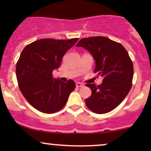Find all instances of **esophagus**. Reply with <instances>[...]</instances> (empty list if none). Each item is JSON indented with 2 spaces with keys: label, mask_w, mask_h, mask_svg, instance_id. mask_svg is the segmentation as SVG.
<instances>
[{
  "label": "esophagus",
  "mask_w": 151,
  "mask_h": 151,
  "mask_svg": "<svg viewBox=\"0 0 151 151\" xmlns=\"http://www.w3.org/2000/svg\"><path fill=\"white\" fill-rule=\"evenodd\" d=\"M76 86L78 88L79 87H82V86H84V84H82V83L81 82H77V84H76Z\"/></svg>",
  "instance_id": "obj_1"
}]
</instances>
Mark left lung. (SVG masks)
I'll return each instance as SVG.
<instances>
[{"label": "left lung", "instance_id": "1", "mask_svg": "<svg viewBox=\"0 0 151 151\" xmlns=\"http://www.w3.org/2000/svg\"><path fill=\"white\" fill-rule=\"evenodd\" d=\"M76 46L89 52L95 60L94 73L103 78L98 86L86 84L91 90V95L85 100L86 106L99 114L114 110L132 86L133 66L129 53L120 43L102 36L83 38Z\"/></svg>", "mask_w": 151, "mask_h": 151}]
</instances>
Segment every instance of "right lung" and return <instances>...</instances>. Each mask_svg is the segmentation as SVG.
I'll return each mask as SVG.
<instances>
[{
	"instance_id": "add662e5",
	"label": "right lung",
	"mask_w": 151,
	"mask_h": 151,
	"mask_svg": "<svg viewBox=\"0 0 151 151\" xmlns=\"http://www.w3.org/2000/svg\"><path fill=\"white\" fill-rule=\"evenodd\" d=\"M71 40L41 39L24 48L16 65V77L22 95L40 111L52 114L65 106L75 89L72 79L67 83L54 79L64 55L77 42Z\"/></svg>"
}]
</instances>
